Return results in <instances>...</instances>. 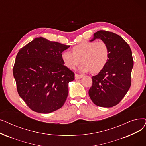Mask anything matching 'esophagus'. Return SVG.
I'll list each match as a JSON object with an SVG mask.
<instances>
[{
	"mask_svg": "<svg viewBox=\"0 0 146 146\" xmlns=\"http://www.w3.org/2000/svg\"><path fill=\"white\" fill-rule=\"evenodd\" d=\"M82 78V75L78 74H75V79H79Z\"/></svg>",
	"mask_w": 146,
	"mask_h": 146,
	"instance_id": "1",
	"label": "esophagus"
}]
</instances>
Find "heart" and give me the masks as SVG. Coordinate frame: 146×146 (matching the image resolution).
Listing matches in <instances>:
<instances>
[{
  "mask_svg": "<svg viewBox=\"0 0 146 146\" xmlns=\"http://www.w3.org/2000/svg\"><path fill=\"white\" fill-rule=\"evenodd\" d=\"M72 52L65 51L61 55L64 65L69 69H75L82 62L79 70L82 72H91L97 73L104 68L109 58V48L103 40H85L75 45Z\"/></svg>",
  "mask_w": 146,
  "mask_h": 146,
  "instance_id": "obj_1",
  "label": "heart"
}]
</instances>
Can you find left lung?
<instances>
[{
    "label": "left lung",
    "instance_id": "8db88e82",
    "mask_svg": "<svg viewBox=\"0 0 146 146\" xmlns=\"http://www.w3.org/2000/svg\"><path fill=\"white\" fill-rule=\"evenodd\" d=\"M104 41L109 48V58L104 68L92 77V85L89 96L98 106L111 107L125 97L131 85V72L134 66L132 51L128 44L118 35L99 30L94 38Z\"/></svg>",
    "mask_w": 146,
    "mask_h": 146
}]
</instances>
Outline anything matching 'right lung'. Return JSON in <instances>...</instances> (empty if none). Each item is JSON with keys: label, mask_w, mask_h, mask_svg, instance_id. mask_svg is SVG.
I'll use <instances>...</instances> for the list:
<instances>
[{"label": "right lung", "mask_w": 146, "mask_h": 146, "mask_svg": "<svg viewBox=\"0 0 146 146\" xmlns=\"http://www.w3.org/2000/svg\"><path fill=\"white\" fill-rule=\"evenodd\" d=\"M69 47L37 37L19 50L13 74L19 96L31 110L46 114L64 105L68 83L74 79L61 58Z\"/></svg>", "instance_id": "1"}]
</instances>
